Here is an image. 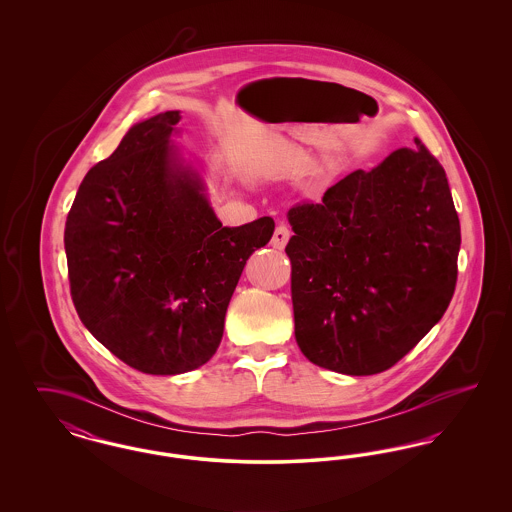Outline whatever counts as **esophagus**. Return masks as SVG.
Listing matches in <instances>:
<instances>
[{
    "label": "esophagus",
    "instance_id": "34e87169",
    "mask_svg": "<svg viewBox=\"0 0 512 512\" xmlns=\"http://www.w3.org/2000/svg\"><path fill=\"white\" fill-rule=\"evenodd\" d=\"M290 238H292V230H290L286 224H278L276 230H274V234H272L270 245H272L274 249H284L286 244L290 242Z\"/></svg>",
    "mask_w": 512,
    "mask_h": 512
}]
</instances>
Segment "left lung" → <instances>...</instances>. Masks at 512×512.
Here are the masks:
<instances>
[{
	"label": "left lung",
	"mask_w": 512,
	"mask_h": 512,
	"mask_svg": "<svg viewBox=\"0 0 512 512\" xmlns=\"http://www.w3.org/2000/svg\"><path fill=\"white\" fill-rule=\"evenodd\" d=\"M414 144L288 213L295 340L315 365L384 372L449 307L461 224L443 167Z\"/></svg>",
	"instance_id": "left-lung-1"
}]
</instances>
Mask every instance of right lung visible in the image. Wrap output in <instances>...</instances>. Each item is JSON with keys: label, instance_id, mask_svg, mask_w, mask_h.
Segmentation results:
<instances>
[{"label": "right lung", "instance_id": "obj_1", "mask_svg": "<svg viewBox=\"0 0 512 512\" xmlns=\"http://www.w3.org/2000/svg\"><path fill=\"white\" fill-rule=\"evenodd\" d=\"M180 119L167 111L134 124L84 176L65 224L82 324L122 363L157 376L215 355L245 261L274 232L270 217L222 226L172 144Z\"/></svg>", "mask_w": 512, "mask_h": 512}]
</instances>
